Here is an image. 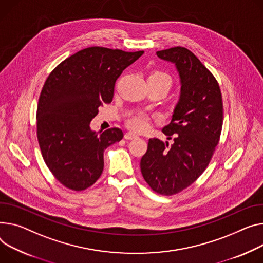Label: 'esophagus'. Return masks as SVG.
<instances>
[{"label":"esophagus","mask_w":263,"mask_h":263,"mask_svg":"<svg viewBox=\"0 0 263 263\" xmlns=\"http://www.w3.org/2000/svg\"><path fill=\"white\" fill-rule=\"evenodd\" d=\"M136 137H137V135L134 134V133H132V132H127V133L125 134V138H126V139H133V138H136Z\"/></svg>","instance_id":"obj_1"}]
</instances>
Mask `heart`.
<instances>
[{
	"mask_svg": "<svg viewBox=\"0 0 263 263\" xmlns=\"http://www.w3.org/2000/svg\"><path fill=\"white\" fill-rule=\"evenodd\" d=\"M149 78L166 82L169 84V87L171 85V77L164 72H160V71L154 72L149 76ZM150 120H151V118L149 115H147L145 113H139V114L134 115L130 119H128L127 126L129 129L135 131V132H144L149 128Z\"/></svg>",
	"mask_w": 263,
	"mask_h": 263,
	"instance_id": "1",
	"label": "heart"
}]
</instances>
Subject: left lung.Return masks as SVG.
Listing matches in <instances>:
<instances>
[{"instance_id": "8db88e82", "label": "left lung", "mask_w": 263, "mask_h": 263, "mask_svg": "<svg viewBox=\"0 0 263 263\" xmlns=\"http://www.w3.org/2000/svg\"><path fill=\"white\" fill-rule=\"evenodd\" d=\"M156 55L176 65L181 95L163 128L173 144L150 138L141 171L153 191L172 196L197 181L211 162L222 131L223 102L217 79L194 52L176 46Z\"/></svg>"}]
</instances>
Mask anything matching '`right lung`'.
Returning a JSON list of instances; mask_svg holds the SVG:
<instances>
[{"mask_svg":"<svg viewBox=\"0 0 263 263\" xmlns=\"http://www.w3.org/2000/svg\"><path fill=\"white\" fill-rule=\"evenodd\" d=\"M144 54L92 46L63 60L48 75L37 108V136L43 160L63 186L81 191L103 170V152L121 141L118 128H90L99 107L113 99L122 71Z\"/></svg>","mask_w":263,"mask_h":263,"instance_id":"right-lung-1","label":"right lung"}]
</instances>
